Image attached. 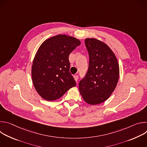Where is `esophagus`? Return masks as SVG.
Instances as JSON below:
<instances>
[{
    "label": "esophagus",
    "instance_id": "obj_1",
    "mask_svg": "<svg viewBox=\"0 0 147 147\" xmlns=\"http://www.w3.org/2000/svg\"><path fill=\"white\" fill-rule=\"evenodd\" d=\"M74 80L77 82L78 81V76H74Z\"/></svg>",
    "mask_w": 147,
    "mask_h": 147
}]
</instances>
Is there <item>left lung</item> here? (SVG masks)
Segmentation results:
<instances>
[{"label": "left lung", "mask_w": 147, "mask_h": 147, "mask_svg": "<svg viewBox=\"0 0 147 147\" xmlns=\"http://www.w3.org/2000/svg\"><path fill=\"white\" fill-rule=\"evenodd\" d=\"M89 67L85 78L79 83V91L87 103L95 105L108 99L119 80V66L116 55L109 46L96 38H86Z\"/></svg>", "instance_id": "left-lung-1"}]
</instances>
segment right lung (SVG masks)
<instances>
[{"label": "right lung", "mask_w": 147, "mask_h": 147, "mask_svg": "<svg viewBox=\"0 0 147 147\" xmlns=\"http://www.w3.org/2000/svg\"><path fill=\"white\" fill-rule=\"evenodd\" d=\"M80 44L76 38L59 34L40 45L33 60L31 76L34 88L42 98L56 100L76 86L69 71V56Z\"/></svg>", "instance_id": "add662e5"}]
</instances>
